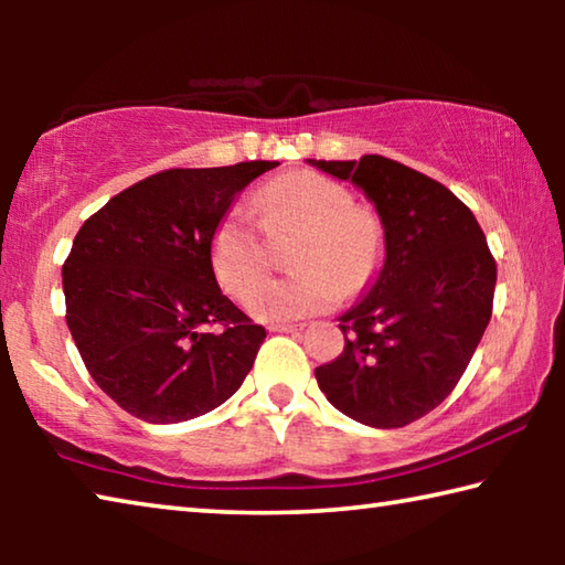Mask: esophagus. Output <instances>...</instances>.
<instances>
[{
  "instance_id": "34e87169",
  "label": "esophagus",
  "mask_w": 565,
  "mask_h": 565,
  "mask_svg": "<svg viewBox=\"0 0 565 565\" xmlns=\"http://www.w3.org/2000/svg\"><path fill=\"white\" fill-rule=\"evenodd\" d=\"M303 323H271L269 331H281V333H291V331H301Z\"/></svg>"
}]
</instances>
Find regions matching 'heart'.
<instances>
[{
  "instance_id": "b5f03b06",
  "label": "heart",
  "mask_w": 565,
  "mask_h": 565,
  "mask_svg": "<svg viewBox=\"0 0 565 565\" xmlns=\"http://www.w3.org/2000/svg\"><path fill=\"white\" fill-rule=\"evenodd\" d=\"M254 212L269 236L299 232L291 246V266L299 269L286 279L264 281L269 271V244L254 214L234 206L212 234V266L218 284L244 299L248 311L264 321H289L327 311L341 294L363 289L381 264L384 234L376 216L353 206V199L337 181L317 171H289L269 181L254 196Z\"/></svg>"
}]
</instances>
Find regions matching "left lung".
Returning a JSON list of instances; mask_svg holds the SVG:
<instances>
[{
  "mask_svg": "<svg viewBox=\"0 0 565 565\" xmlns=\"http://www.w3.org/2000/svg\"><path fill=\"white\" fill-rule=\"evenodd\" d=\"M359 186L384 226V264L339 317L343 351L317 369L341 414L374 428L426 416L456 388L491 321L495 262L461 199L394 159L317 161Z\"/></svg>",
  "mask_w": 565,
  "mask_h": 565,
  "instance_id": "left-lung-1",
  "label": "left lung"
}]
</instances>
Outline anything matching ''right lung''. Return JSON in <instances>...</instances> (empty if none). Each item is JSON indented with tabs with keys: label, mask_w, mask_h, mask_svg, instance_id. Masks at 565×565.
I'll use <instances>...</instances> for the list:
<instances>
[{
	"label": "right lung",
	"mask_w": 565,
	"mask_h": 565,
	"mask_svg": "<svg viewBox=\"0 0 565 565\" xmlns=\"http://www.w3.org/2000/svg\"><path fill=\"white\" fill-rule=\"evenodd\" d=\"M274 167L167 169L109 199L74 236L62 266L66 327L127 414L179 424L244 384L266 331L218 289L209 246L236 196Z\"/></svg>",
	"instance_id": "right-lung-1"
}]
</instances>
